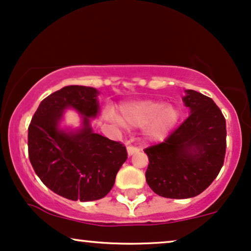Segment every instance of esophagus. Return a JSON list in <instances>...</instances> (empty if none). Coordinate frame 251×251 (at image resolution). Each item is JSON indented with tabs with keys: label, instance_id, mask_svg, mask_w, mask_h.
Segmentation results:
<instances>
[{
	"label": "esophagus",
	"instance_id": "34e87169",
	"mask_svg": "<svg viewBox=\"0 0 251 251\" xmlns=\"http://www.w3.org/2000/svg\"><path fill=\"white\" fill-rule=\"evenodd\" d=\"M126 151H128L129 156H131V154L138 152V151H140V149H138L137 147H134V145H129V147L126 148Z\"/></svg>",
	"mask_w": 251,
	"mask_h": 251
}]
</instances>
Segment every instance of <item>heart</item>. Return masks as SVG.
<instances>
[{
	"mask_svg": "<svg viewBox=\"0 0 251 251\" xmlns=\"http://www.w3.org/2000/svg\"><path fill=\"white\" fill-rule=\"evenodd\" d=\"M179 110L173 104L160 101H140L121 108V121L131 126H145V135L151 141L165 138L177 126Z\"/></svg>",
	"mask_w": 251,
	"mask_h": 251,
	"instance_id": "heart-1",
	"label": "heart"
}]
</instances>
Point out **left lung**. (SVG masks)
<instances>
[{"mask_svg": "<svg viewBox=\"0 0 251 251\" xmlns=\"http://www.w3.org/2000/svg\"><path fill=\"white\" fill-rule=\"evenodd\" d=\"M182 98L190 115L159 144L144 152L145 172L154 193L170 199L197 197L218 177L226 154V120L211 98L187 89Z\"/></svg>", "mask_w": 251, "mask_h": 251, "instance_id": "8db88e82", "label": "left lung"}]
</instances>
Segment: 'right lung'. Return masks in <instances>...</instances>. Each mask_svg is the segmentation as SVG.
<instances>
[{"label":"right lung","mask_w":251,"mask_h":251,"mask_svg":"<svg viewBox=\"0 0 251 251\" xmlns=\"http://www.w3.org/2000/svg\"><path fill=\"white\" fill-rule=\"evenodd\" d=\"M99 92L86 86H66L40 102L27 129L30 163L45 186L70 200L106 197L128 158L120 142L95 134L89 119L99 114ZM73 107L83 115L78 131L61 129L63 111Z\"/></svg>","instance_id":"right-lung-1"}]
</instances>
